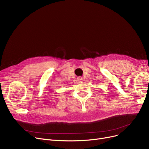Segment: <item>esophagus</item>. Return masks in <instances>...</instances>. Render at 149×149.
Instances as JSON below:
<instances>
[{
  "mask_svg": "<svg viewBox=\"0 0 149 149\" xmlns=\"http://www.w3.org/2000/svg\"><path fill=\"white\" fill-rule=\"evenodd\" d=\"M77 80H78V81H79V82H82L83 80V79L82 77H79L77 78Z\"/></svg>",
  "mask_w": 149,
  "mask_h": 149,
  "instance_id": "1",
  "label": "esophagus"
}]
</instances>
